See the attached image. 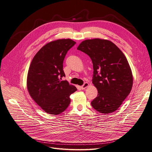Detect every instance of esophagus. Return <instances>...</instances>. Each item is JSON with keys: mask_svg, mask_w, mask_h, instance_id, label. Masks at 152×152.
<instances>
[{"mask_svg": "<svg viewBox=\"0 0 152 152\" xmlns=\"http://www.w3.org/2000/svg\"><path fill=\"white\" fill-rule=\"evenodd\" d=\"M88 86H89L88 83H85L83 84V85H82L81 86V89H82V90H85V89H86L87 87H88Z\"/></svg>", "mask_w": 152, "mask_h": 152, "instance_id": "obj_1", "label": "esophagus"}]
</instances>
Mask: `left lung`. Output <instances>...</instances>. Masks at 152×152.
<instances>
[{
  "label": "left lung",
  "instance_id": "1",
  "mask_svg": "<svg viewBox=\"0 0 152 152\" xmlns=\"http://www.w3.org/2000/svg\"><path fill=\"white\" fill-rule=\"evenodd\" d=\"M77 50L87 54L93 62V83L98 92L91 102L93 107L105 115L117 110L130 93L133 84L126 56L115 44L106 39L83 40Z\"/></svg>",
  "mask_w": 152,
  "mask_h": 152
}]
</instances>
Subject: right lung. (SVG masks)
<instances>
[{"mask_svg":"<svg viewBox=\"0 0 152 152\" xmlns=\"http://www.w3.org/2000/svg\"><path fill=\"white\" fill-rule=\"evenodd\" d=\"M76 42L70 39L51 41L33 58L27 77V88L32 99L45 112L58 115L70 102V96L77 88L61 80L65 77L63 61Z\"/></svg>","mask_w":152,"mask_h":152,"instance_id":"add662e5","label":"right lung"}]
</instances>
